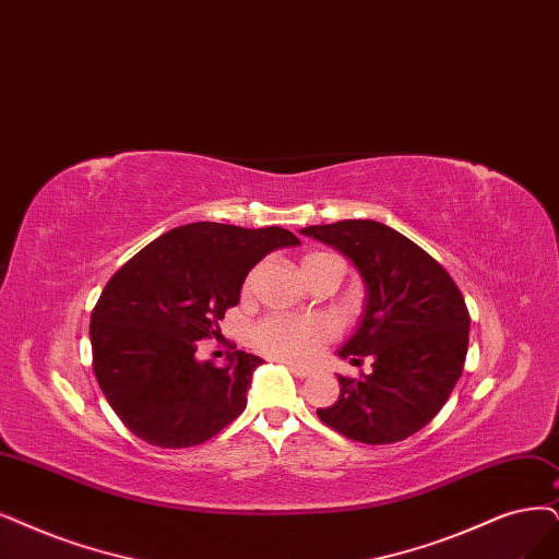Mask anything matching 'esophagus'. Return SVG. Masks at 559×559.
<instances>
[{
    "label": "esophagus",
    "mask_w": 559,
    "mask_h": 559,
    "mask_svg": "<svg viewBox=\"0 0 559 559\" xmlns=\"http://www.w3.org/2000/svg\"><path fill=\"white\" fill-rule=\"evenodd\" d=\"M285 366H287V370H293V373L297 376V378H308V376H311L313 373V370L311 368H304V366H297V364H293V361H285Z\"/></svg>",
    "instance_id": "esophagus-1"
}]
</instances>
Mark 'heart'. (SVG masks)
<instances>
[{"label":"heart","mask_w":559,"mask_h":559,"mask_svg":"<svg viewBox=\"0 0 559 559\" xmlns=\"http://www.w3.org/2000/svg\"><path fill=\"white\" fill-rule=\"evenodd\" d=\"M329 258L326 253H308L301 260V272L318 260ZM251 283V278H248ZM246 283V285H248ZM336 336V324L322 318L299 316H269L253 329V343L260 353L285 359V361H311L320 349Z\"/></svg>","instance_id":"obj_1"}]
</instances>
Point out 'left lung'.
<instances>
[{
  "mask_svg": "<svg viewBox=\"0 0 559 559\" xmlns=\"http://www.w3.org/2000/svg\"><path fill=\"white\" fill-rule=\"evenodd\" d=\"M301 235L338 248L366 283L357 334L341 357H373V373L343 378L334 405L318 417L347 440L394 444L436 419L467 355L469 313L447 269L405 235L378 221H338Z\"/></svg>",
  "mask_w": 559,
  "mask_h": 559,
  "instance_id": "1",
  "label": "left lung"
}]
</instances>
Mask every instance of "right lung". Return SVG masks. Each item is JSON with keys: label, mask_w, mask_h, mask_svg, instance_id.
Masks as SVG:
<instances>
[{"label": "right lung", "mask_w": 559, "mask_h": 559, "mask_svg": "<svg viewBox=\"0 0 559 559\" xmlns=\"http://www.w3.org/2000/svg\"><path fill=\"white\" fill-rule=\"evenodd\" d=\"M283 227L246 230L189 223L142 248L103 287L92 311V366L103 396L135 438L160 449L212 440L246 409L260 357L235 349L227 366L198 361L218 338L246 274L274 248L297 246Z\"/></svg>", "instance_id": "right-lung-1"}]
</instances>
